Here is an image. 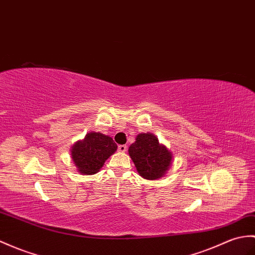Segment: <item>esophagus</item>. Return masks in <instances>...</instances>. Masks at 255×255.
<instances>
[{
    "label": "esophagus",
    "mask_w": 255,
    "mask_h": 255,
    "mask_svg": "<svg viewBox=\"0 0 255 255\" xmlns=\"http://www.w3.org/2000/svg\"><path fill=\"white\" fill-rule=\"evenodd\" d=\"M118 151L120 152H126L127 151V145L125 144H122V145H118Z\"/></svg>",
    "instance_id": "obj_1"
}]
</instances>
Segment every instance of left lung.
Masks as SVG:
<instances>
[{
    "mask_svg": "<svg viewBox=\"0 0 255 255\" xmlns=\"http://www.w3.org/2000/svg\"><path fill=\"white\" fill-rule=\"evenodd\" d=\"M128 153L138 174L147 180L162 178L173 162V152L151 132L139 133Z\"/></svg>",
    "mask_w": 255,
    "mask_h": 255,
    "instance_id": "left-lung-1",
    "label": "left lung"
}]
</instances>
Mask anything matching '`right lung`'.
Segmentation results:
<instances>
[{
	"label": "right lung",
	"mask_w": 255,
	"mask_h": 255,
	"mask_svg": "<svg viewBox=\"0 0 255 255\" xmlns=\"http://www.w3.org/2000/svg\"><path fill=\"white\" fill-rule=\"evenodd\" d=\"M117 150L114 140L101 132H88L72 145L70 157L81 175H94L103 167L106 159Z\"/></svg>",
	"instance_id": "add662e5"
}]
</instances>
